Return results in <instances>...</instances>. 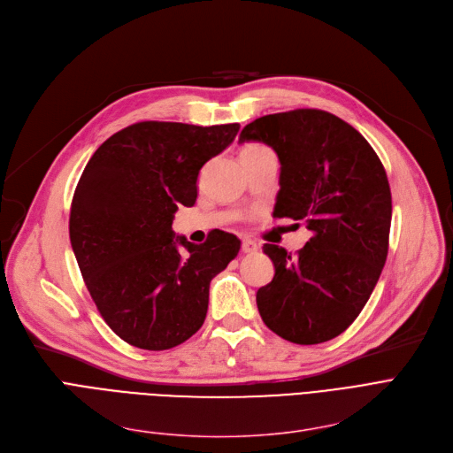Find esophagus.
Here are the masks:
<instances>
[{"mask_svg": "<svg viewBox=\"0 0 453 453\" xmlns=\"http://www.w3.org/2000/svg\"><path fill=\"white\" fill-rule=\"evenodd\" d=\"M242 250H243L245 254H254V252H257V245H256L252 240H243Z\"/></svg>", "mask_w": 453, "mask_h": 453, "instance_id": "34e87169", "label": "esophagus"}]
</instances>
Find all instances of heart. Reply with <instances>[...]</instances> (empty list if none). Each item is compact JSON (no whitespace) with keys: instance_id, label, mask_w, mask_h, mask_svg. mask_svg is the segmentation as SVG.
<instances>
[{"instance_id":"obj_1","label":"heart","mask_w":453,"mask_h":453,"mask_svg":"<svg viewBox=\"0 0 453 453\" xmlns=\"http://www.w3.org/2000/svg\"><path fill=\"white\" fill-rule=\"evenodd\" d=\"M262 153H271V150L265 145H260V143H249L242 150V158L243 157H252V155H262Z\"/></svg>"}]
</instances>
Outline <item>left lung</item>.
<instances>
[{"mask_svg": "<svg viewBox=\"0 0 453 453\" xmlns=\"http://www.w3.org/2000/svg\"><path fill=\"white\" fill-rule=\"evenodd\" d=\"M250 140L273 147L282 165L274 218L311 230L296 256L264 245L274 276L256 293L257 311L286 341H330L361 313L387 260L393 201L383 164L352 125L317 109L257 118L240 134Z\"/></svg>", "mask_w": 453, "mask_h": 453, "instance_id": "8db88e82", "label": "left lung"}]
</instances>
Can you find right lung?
Wrapping results in <instances>:
<instances>
[{"label":"right lung","instance_id":"obj_1","mask_svg":"<svg viewBox=\"0 0 453 453\" xmlns=\"http://www.w3.org/2000/svg\"><path fill=\"white\" fill-rule=\"evenodd\" d=\"M238 131V123L140 121L101 143L82 171L72 249L101 317L136 349L167 350L196 334L211 278L240 252L234 234L196 245L171 228L179 206L197 201L201 167Z\"/></svg>","mask_w":453,"mask_h":453}]
</instances>
